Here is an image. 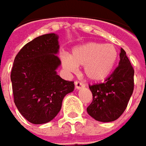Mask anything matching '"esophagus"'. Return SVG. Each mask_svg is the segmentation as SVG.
I'll return each instance as SVG.
<instances>
[{
    "label": "esophagus",
    "mask_w": 146,
    "mask_h": 146,
    "mask_svg": "<svg viewBox=\"0 0 146 146\" xmlns=\"http://www.w3.org/2000/svg\"><path fill=\"white\" fill-rule=\"evenodd\" d=\"M83 87H85V84H84V83H82V82H78V81H76V82H75V88H76V89L79 90V89L83 88Z\"/></svg>",
    "instance_id": "34e87169"
}]
</instances>
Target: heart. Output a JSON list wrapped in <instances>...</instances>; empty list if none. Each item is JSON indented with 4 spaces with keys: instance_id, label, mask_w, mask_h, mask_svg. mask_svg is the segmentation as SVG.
<instances>
[{
    "instance_id": "b5f03b06",
    "label": "heart",
    "mask_w": 146,
    "mask_h": 146,
    "mask_svg": "<svg viewBox=\"0 0 146 146\" xmlns=\"http://www.w3.org/2000/svg\"><path fill=\"white\" fill-rule=\"evenodd\" d=\"M60 58L67 72L75 73L78 66H84L88 79L100 82L112 73L118 59V50L113 44L88 42L73 48L70 55L62 54Z\"/></svg>"
}]
</instances>
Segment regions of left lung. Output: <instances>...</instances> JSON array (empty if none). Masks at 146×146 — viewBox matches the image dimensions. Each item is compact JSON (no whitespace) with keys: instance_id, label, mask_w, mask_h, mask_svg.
Instances as JSON below:
<instances>
[{"instance_id":"left-lung-1","label":"left lung","mask_w":146,"mask_h":146,"mask_svg":"<svg viewBox=\"0 0 146 146\" xmlns=\"http://www.w3.org/2000/svg\"><path fill=\"white\" fill-rule=\"evenodd\" d=\"M119 56L118 66L104 83L89 86L93 100L86 111L99 122L117 119L126 110L133 92L134 69L123 48Z\"/></svg>"}]
</instances>
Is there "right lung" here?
Segmentation results:
<instances>
[{"label":"right lung","mask_w":146,"mask_h":146,"mask_svg":"<svg viewBox=\"0 0 146 146\" xmlns=\"http://www.w3.org/2000/svg\"><path fill=\"white\" fill-rule=\"evenodd\" d=\"M59 36L49 33L27 43L15 56L10 79L19 113L33 124L46 123L60 111L62 101L74 90L73 82L61 78L56 69Z\"/></svg>","instance_id":"1"}]
</instances>
